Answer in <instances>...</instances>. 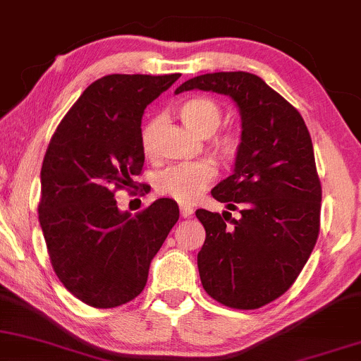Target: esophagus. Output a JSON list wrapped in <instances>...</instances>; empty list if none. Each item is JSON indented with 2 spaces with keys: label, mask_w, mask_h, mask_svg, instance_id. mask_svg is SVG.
Masks as SVG:
<instances>
[{
  "label": "esophagus",
  "mask_w": 361,
  "mask_h": 361,
  "mask_svg": "<svg viewBox=\"0 0 361 361\" xmlns=\"http://www.w3.org/2000/svg\"><path fill=\"white\" fill-rule=\"evenodd\" d=\"M192 214H194V207L180 204V216H182V218H190Z\"/></svg>",
  "instance_id": "34e87169"
}]
</instances>
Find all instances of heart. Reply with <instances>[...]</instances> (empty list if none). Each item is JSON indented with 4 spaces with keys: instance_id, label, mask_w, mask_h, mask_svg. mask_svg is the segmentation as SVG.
<instances>
[{
    "instance_id": "obj_1",
    "label": "heart",
    "mask_w": 361,
    "mask_h": 361,
    "mask_svg": "<svg viewBox=\"0 0 361 361\" xmlns=\"http://www.w3.org/2000/svg\"><path fill=\"white\" fill-rule=\"evenodd\" d=\"M177 114L199 137H209V145L214 155L221 162H230L238 154L240 135L228 130L214 133L223 120L221 106L206 96H192L177 104ZM160 118H148L140 130V145L145 154H152L155 148L157 133H159ZM214 177V167L206 160L199 162L179 164L165 169L157 176L155 185L165 196L179 202H189L196 199L207 182Z\"/></svg>"
}]
</instances>
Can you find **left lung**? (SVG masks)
<instances>
[{"label": "left lung", "mask_w": 361, "mask_h": 361, "mask_svg": "<svg viewBox=\"0 0 361 361\" xmlns=\"http://www.w3.org/2000/svg\"><path fill=\"white\" fill-rule=\"evenodd\" d=\"M192 89L230 96L241 116L235 171L211 190L228 209L240 207L241 218L226 224L228 211H196L206 230L199 277L224 306L258 309L290 289L319 235L321 182L311 135L298 109L255 74L197 75L176 94Z\"/></svg>", "instance_id": "left-lung-1"}]
</instances>
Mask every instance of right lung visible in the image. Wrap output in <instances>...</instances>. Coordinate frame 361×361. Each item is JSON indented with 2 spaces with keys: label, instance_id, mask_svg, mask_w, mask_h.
Here are the masks:
<instances>
[{
  "label": "right lung",
  "instance_id": "1",
  "mask_svg": "<svg viewBox=\"0 0 361 361\" xmlns=\"http://www.w3.org/2000/svg\"><path fill=\"white\" fill-rule=\"evenodd\" d=\"M179 78L111 74L94 80L47 148L38 221L55 275L87 306L116 307L137 298L152 258L179 219L172 199H157L135 216L121 213L114 199L142 173L143 111Z\"/></svg>",
  "mask_w": 361,
  "mask_h": 361
}]
</instances>
